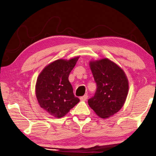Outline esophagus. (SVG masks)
Here are the masks:
<instances>
[{"mask_svg":"<svg viewBox=\"0 0 156 156\" xmlns=\"http://www.w3.org/2000/svg\"><path fill=\"white\" fill-rule=\"evenodd\" d=\"M87 98H88V95H85L81 97L80 99H81V101H86V100L87 99Z\"/></svg>","mask_w":156,"mask_h":156,"instance_id":"esophagus-1","label":"esophagus"}]
</instances>
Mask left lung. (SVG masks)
Returning <instances> with one entry per match:
<instances>
[{
  "label": "left lung",
  "mask_w": 156,
  "mask_h": 156,
  "mask_svg": "<svg viewBox=\"0 0 156 156\" xmlns=\"http://www.w3.org/2000/svg\"><path fill=\"white\" fill-rule=\"evenodd\" d=\"M89 66L97 90L88 104L99 117L108 118L125 103L129 90L127 78L122 68L107 58L91 61Z\"/></svg>",
  "instance_id": "1"
}]
</instances>
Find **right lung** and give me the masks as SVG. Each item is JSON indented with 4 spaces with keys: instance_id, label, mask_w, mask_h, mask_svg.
Here are the masks:
<instances>
[{
    "instance_id": "1",
    "label": "right lung",
    "mask_w": 156,
    "mask_h": 156,
    "mask_svg": "<svg viewBox=\"0 0 156 156\" xmlns=\"http://www.w3.org/2000/svg\"><path fill=\"white\" fill-rule=\"evenodd\" d=\"M79 57L57 59L44 67L37 77L35 93L41 108L57 118L64 117L79 99L73 94L69 75Z\"/></svg>"
}]
</instances>
